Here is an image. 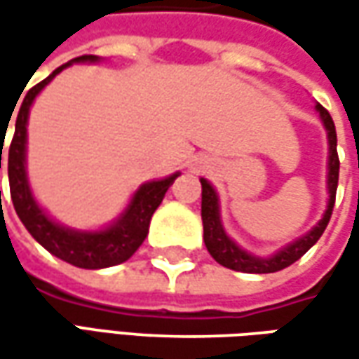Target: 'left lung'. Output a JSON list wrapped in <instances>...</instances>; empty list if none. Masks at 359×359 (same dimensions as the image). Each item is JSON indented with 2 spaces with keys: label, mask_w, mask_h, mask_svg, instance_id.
I'll return each instance as SVG.
<instances>
[{
  "label": "left lung",
  "mask_w": 359,
  "mask_h": 359,
  "mask_svg": "<svg viewBox=\"0 0 359 359\" xmlns=\"http://www.w3.org/2000/svg\"><path fill=\"white\" fill-rule=\"evenodd\" d=\"M320 119L324 123L325 133H327V205L322 215V219L313 226V228L304 233L302 238H297L292 243L283 245L282 250H278L273 255L268 257H259V255L250 254L243 248H240L236 241L229 238L224 229L222 217H219V198L214 186L201 177V222H203V241L210 255L214 257L217 264H222L224 268L233 269V271H243V273H273L280 269L292 266L297 262L302 255L310 250L316 241L322 238L324 229L327 228V222L332 217V210L336 203V189H338V175H339V159H338V137H336V126L334 119L327 114L322 105H316Z\"/></svg>",
  "instance_id": "obj_1"
}]
</instances>
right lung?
<instances>
[{
	"instance_id": "add662e5",
	"label": "right lung",
	"mask_w": 359,
	"mask_h": 359,
	"mask_svg": "<svg viewBox=\"0 0 359 359\" xmlns=\"http://www.w3.org/2000/svg\"><path fill=\"white\" fill-rule=\"evenodd\" d=\"M100 62L97 55H81L72 62L63 63L51 76L39 81L32 90L23 95L20 111L15 114V131L13 140L7 151V175H9V191L13 208L20 215L21 224L34 236L37 243H41L49 254L60 257L63 262L83 269H102L123 264L135 254V250L144 243L151 215L159 208L165 191L170 189L173 180L180 172L172 173L163 180L145 182L135 189L131 196L128 208L121 214L102 229H74L62 226L60 222L51 219L48 212L35 201L34 191L27 180V119L29 109L34 105L39 91L48 86L53 77L65 67L74 63H95ZM25 90V88H23ZM23 93V91H21ZM21 97V95H20ZM4 142V135H1ZM4 149V145H1ZM1 149H0V168H1Z\"/></svg>"
}]
</instances>
